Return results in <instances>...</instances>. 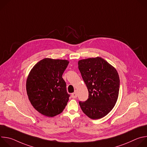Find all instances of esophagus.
Wrapping results in <instances>:
<instances>
[{"mask_svg":"<svg viewBox=\"0 0 147 147\" xmlns=\"http://www.w3.org/2000/svg\"><path fill=\"white\" fill-rule=\"evenodd\" d=\"M71 97L73 98H76L77 97V92H74V93H73L71 94Z\"/></svg>","mask_w":147,"mask_h":147,"instance_id":"esophagus-1","label":"esophagus"}]
</instances>
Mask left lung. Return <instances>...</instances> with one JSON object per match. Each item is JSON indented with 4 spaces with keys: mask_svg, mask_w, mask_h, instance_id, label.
Returning a JSON list of instances; mask_svg holds the SVG:
<instances>
[{
    "mask_svg": "<svg viewBox=\"0 0 147 147\" xmlns=\"http://www.w3.org/2000/svg\"><path fill=\"white\" fill-rule=\"evenodd\" d=\"M78 65L88 90L87 100L79 102L81 109L92 119L103 117L112 111L118 98L117 71L100 57L79 60Z\"/></svg>",
    "mask_w": 147,
    "mask_h": 147,
    "instance_id": "1",
    "label": "left lung"
}]
</instances>
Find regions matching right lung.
Segmentation results:
<instances>
[{
  "mask_svg": "<svg viewBox=\"0 0 147 147\" xmlns=\"http://www.w3.org/2000/svg\"><path fill=\"white\" fill-rule=\"evenodd\" d=\"M69 61L45 58L31 69L26 82L28 99L40 113L53 117L63 111L69 99L62 75Z\"/></svg>",
  "mask_w": 147,
  "mask_h": 147,
  "instance_id": "1",
  "label": "right lung"
}]
</instances>
